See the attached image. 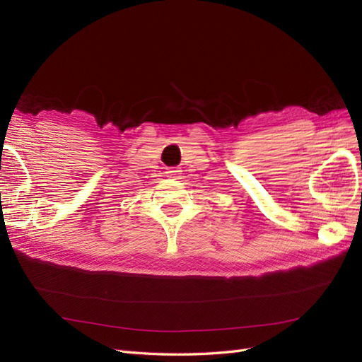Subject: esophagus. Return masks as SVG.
<instances>
[{"label":"esophagus","instance_id":"1","mask_svg":"<svg viewBox=\"0 0 362 362\" xmlns=\"http://www.w3.org/2000/svg\"><path fill=\"white\" fill-rule=\"evenodd\" d=\"M180 169L178 168H169L168 170H166V175L169 178H178V175H180Z\"/></svg>","mask_w":362,"mask_h":362}]
</instances>
